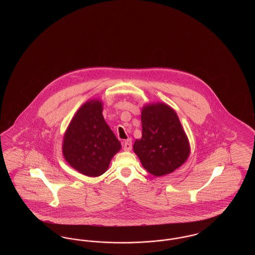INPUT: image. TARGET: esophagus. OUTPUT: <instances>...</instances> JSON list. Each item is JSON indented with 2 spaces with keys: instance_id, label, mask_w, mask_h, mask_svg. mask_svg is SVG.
Instances as JSON below:
<instances>
[{
  "instance_id": "1",
  "label": "esophagus",
  "mask_w": 255,
  "mask_h": 255,
  "mask_svg": "<svg viewBox=\"0 0 255 255\" xmlns=\"http://www.w3.org/2000/svg\"><path fill=\"white\" fill-rule=\"evenodd\" d=\"M123 149H124L125 151H131V149H132V140H131L130 138H128V139H126V140L124 141V143H123Z\"/></svg>"
}]
</instances>
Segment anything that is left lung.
<instances>
[{
	"label": "left lung",
	"mask_w": 255,
	"mask_h": 255,
	"mask_svg": "<svg viewBox=\"0 0 255 255\" xmlns=\"http://www.w3.org/2000/svg\"><path fill=\"white\" fill-rule=\"evenodd\" d=\"M142 136L133 143V152L142 166L154 176L179 168L189 157L190 146L182 124L167 104H148L141 111Z\"/></svg>",
	"instance_id": "obj_1"
}]
</instances>
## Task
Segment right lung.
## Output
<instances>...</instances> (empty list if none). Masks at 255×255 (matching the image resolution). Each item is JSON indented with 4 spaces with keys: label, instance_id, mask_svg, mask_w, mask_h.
<instances>
[{
    "label": "right lung",
    "instance_id": "right-lung-1",
    "mask_svg": "<svg viewBox=\"0 0 255 255\" xmlns=\"http://www.w3.org/2000/svg\"><path fill=\"white\" fill-rule=\"evenodd\" d=\"M102 108L98 99L86 102L74 115L63 139L62 152L67 162L89 177L105 173L122 148L103 118Z\"/></svg>",
    "mask_w": 255,
    "mask_h": 255
}]
</instances>
